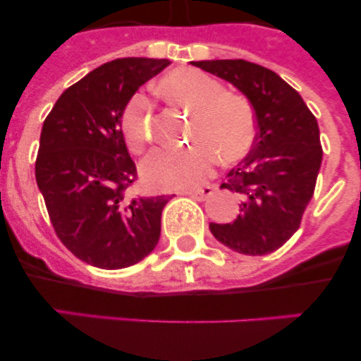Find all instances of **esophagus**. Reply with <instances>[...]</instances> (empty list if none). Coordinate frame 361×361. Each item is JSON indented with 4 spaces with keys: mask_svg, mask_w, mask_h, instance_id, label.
<instances>
[{
    "mask_svg": "<svg viewBox=\"0 0 361 361\" xmlns=\"http://www.w3.org/2000/svg\"><path fill=\"white\" fill-rule=\"evenodd\" d=\"M213 192H214V188L207 185V187L197 188V190H194V192H187V195L188 197L195 199V201H204V199L211 197V195H213Z\"/></svg>",
    "mask_w": 361,
    "mask_h": 361,
    "instance_id": "esophagus-1",
    "label": "esophagus"
}]
</instances>
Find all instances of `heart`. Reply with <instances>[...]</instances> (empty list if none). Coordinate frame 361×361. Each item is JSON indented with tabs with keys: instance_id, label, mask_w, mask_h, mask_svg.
Listing matches in <instances>:
<instances>
[{
	"instance_id": "1",
	"label": "heart",
	"mask_w": 361,
	"mask_h": 361,
	"mask_svg": "<svg viewBox=\"0 0 361 361\" xmlns=\"http://www.w3.org/2000/svg\"><path fill=\"white\" fill-rule=\"evenodd\" d=\"M167 103L192 111L194 147L154 150L141 166L143 180L155 188H190L199 185L216 162L232 164L248 155L257 137V115L245 94L225 90L224 83L197 69H176L159 82ZM154 106L141 94L129 99L122 113L127 147L141 154L152 141Z\"/></svg>"
}]
</instances>
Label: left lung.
Returning <instances> with one entry per match:
<instances>
[{"label":"left lung","instance_id":"obj_1","mask_svg":"<svg viewBox=\"0 0 361 361\" xmlns=\"http://www.w3.org/2000/svg\"><path fill=\"white\" fill-rule=\"evenodd\" d=\"M192 64L238 87L257 115L253 148L221 183L241 199L239 214L231 224H209V231L238 253H272L298 231L314 194L323 159L316 116L292 85L260 64L245 59Z\"/></svg>","mask_w":361,"mask_h":361}]
</instances>
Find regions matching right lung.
I'll use <instances>...</instances> for the list:
<instances>
[{
	"label": "right lung",
	"mask_w": 361,
	"mask_h": 361,
	"mask_svg": "<svg viewBox=\"0 0 361 361\" xmlns=\"http://www.w3.org/2000/svg\"><path fill=\"white\" fill-rule=\"evenodd\" d=\"M169 64L147 57L103 64L68 87L43 122L36 183L57 238L94 267H130L159 243L171 197H127L137 169L120 118L134 92Z\"/></svg>",
	"instance_id": "add662e5"
}]
</instances>
